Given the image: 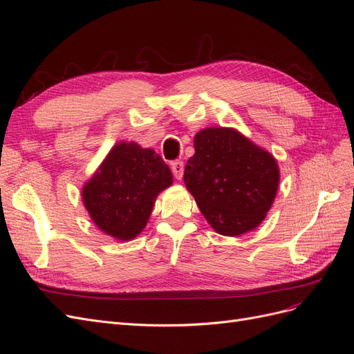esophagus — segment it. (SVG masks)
Returning <instances> with one entry per match:
<instances>
[{"mask_svg": "<svg viewBox=\"0 0 354 354\" xmlns=\"http://www.w3.org/2000/svg\"><path fill=\"white\" fill-rule=\"evenodd\" d=\"M171 169H173V174L177 180H181L185 173V164L181 162V160H174V162H171Z\"/></svg>", "mask_w": 354, "mask_h": 354, "instance_id": "1", "label": "esophagus"}]
</instances>
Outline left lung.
<instances>
[{
	"label": "left lung",
	"mask_w": 354,
	"mask_h": 354,
	"mask_svg": "<svg viewBox=\"0 0 354 354\" xmlns=\"http://www.w3.org/2000/svg\"><path fill=\"white\" fill-rule=\"evenodd\" d=\"M194 146L183 178L209 226L223 236L259 227L279 187L274 156L227 127L203 128Z\"/></svg>",
	"instance_id": "1"
}]
</instances>
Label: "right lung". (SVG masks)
<instances>
[{
  "instance_id": "right-lung-1",
  "label": "right lung",
  "mask_w": 354,
  "mask_h": 354,
  "mask_svg": "<svg viewBox=\"0 0 354 354\" xmlns=\"http://www.w3.org/2000/svg\"><path fill=\"white\" fill-rule=\"evenodd\" d=\"M173 174L153 149L136 142L116 143L81 195L93 223L116 241H131L146 227L160 192Z\"/></svg>"
}]
</instances>
